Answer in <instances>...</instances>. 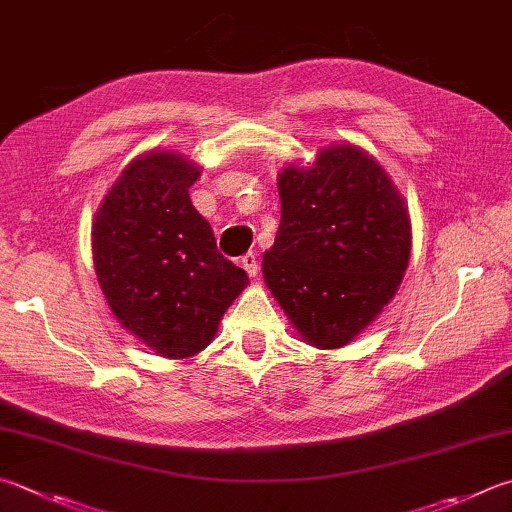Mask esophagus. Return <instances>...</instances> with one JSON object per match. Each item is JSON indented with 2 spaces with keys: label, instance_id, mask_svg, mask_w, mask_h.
<instances>
[{
  "label": "esophagus",
  "instance_id": "1",
  "mask_svg": "<svg viewBox=\"0 0 512 512\" xmlns=\"http://www.w3.org/2000/svg\"><path fill=\"white\" fill-rule=\"evenodd\" d=\"M240 265H243V269L249 274V278L258 276V256L254 252H249V254L240 258Z\"/></svg>",
  "mask_w": 512,
  "mask_h": 512
}]
</instances>
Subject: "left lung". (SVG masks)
Listing matches in <instances>:
<instances>
[{"label": "left lung", "instance_id": "8db88e82", "mask_svg": "<svg viewBox=\"0 0 512 512\" xmlns=\"http://www.w3.org/2000/svg\"><path fill=\"white\" fill-rule=\"evenodd\" d=\"M281 227L263 278L301 341L336 350L388 305L412 249L408 205L356 144H327L310 167L278 173Z\"/></svg>", "mask_w": 512, "mask_h": 512}]
</instances>
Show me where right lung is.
Returning <instances> with one entry per match:
<instances>
[{"instance_id": "obj_1", "label": "right lung", "mask_w": 512, "mask_h": 512, "mask_svg": "<svg viewBox=\"0 0 512 512\" xmlns=\"http://www.w3.org/2000/svg\"><path fill=\"white\" fill-rule=\"evenodd\" d=\"M202 167L171 149L133 158L93 218V267L113 316L151 352L189 359L249 285L191 205Z\"/></svg>"}]
</instances>
